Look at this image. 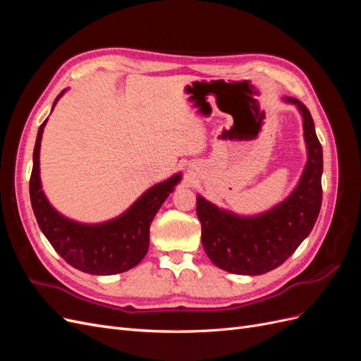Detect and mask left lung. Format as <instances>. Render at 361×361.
I'll return each instance as SVG.
<instances>
[{"label": "left lung", "instance_id": "obj_1", "mask_svg": "<svg viewBox=\"0 0 361 361\" xmlns=\"http://www.w3.org/2000/svg\"><path fill=\"white\" fill-rule=\"evenodd\" d=\"M302 114L309 159L300 183L289 197L262 215L238 216L197 195L202 244L212 264L243 276H259L280 267L309 236L322 203V146L310 111L301 101L286 97Z\"/></svg>", "mask_w": 361, "mask_h": 361}]
</instances>
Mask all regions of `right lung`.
I'll return each mask as SVG.
<instances>
[{
	"label": "right lung",
	"instance_id": "obj_1",
	"mask_svg": "<svg viewBox=\"0 0 361 361\" xmlns=\"http://www.w3.org/2000/svg\"><path fill=\"white\" fill-rule=\"evenodd\" d=\"M60 96L61 93L54 101V106ZM47 120L39 128L30 178L31 206L40 231L71 267L82 272L111 276L135 267L147 253L150 223L180 180V174L152 187L116 220L102 224L71 221L54 209L40 187L39 152Z\"/></svg>",
	"mask_w": 361,
	"mask_h": 361
}]
</instances>
